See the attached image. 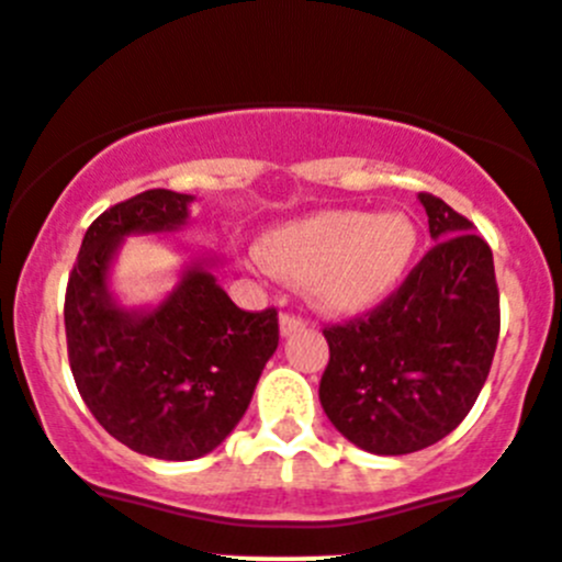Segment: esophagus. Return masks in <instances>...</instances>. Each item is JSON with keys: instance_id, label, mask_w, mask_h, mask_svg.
Returning <instances> with one entry per match:
<instances>
[{"instance_id": "esophagus-1", "label": "esophagus", "mask_w": 562, "mask_h": 562, "mask_svg": "<svg viewBox=\"0 0 562 562\" xmlns=\"http://www.w3.org/2000/svg\"><path fill=\"white\" fill-rule=\"evenodd\" d=\"M307 327V318H302V316H296V313H291V311H285L280 316V330H282V336H291V333H300V330H305Z\"/></svg>"}]
</instances>
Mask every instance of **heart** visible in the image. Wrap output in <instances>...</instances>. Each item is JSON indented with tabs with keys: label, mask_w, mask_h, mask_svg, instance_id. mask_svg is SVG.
Here are the masks:
<instances>
[{
	"label": "heart",
	"mask_w": 562,
	"mask_h": 562,
	"mask_svg": "<svg viewBox=\"0 0 562 562\" xmlns=\"http://www.w3.org/2000/svg\"><path fill=\"white\" fill-rule=\"evenodd\" d=\"M417 244V226L403 212L375 218L361 210H325L269 232L262 255L277 274L305 282L322 307L352 313L401 285Z\"/></svg>",
	"instance_id": "b5f03b06"
}]
</instances>
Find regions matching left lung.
<instances>
[{
  "label": "left lung",
  "instance_id": "obj_1",
  "mask_svg": "<svg viewBox=\"0 0 562 562\" xmlns=\"http://www.w3.org/2000/svg\"><path fill=\"white\" fill-rule=\"evenodd\" d=\"M437 244L381 305L327 325L318 401L352 445L423 451L468 417L502 330L493 251L464 215L419 193Z\"/></svg>",
  "mask_w": 562,
  "mask_h": 562
}]
</instances>
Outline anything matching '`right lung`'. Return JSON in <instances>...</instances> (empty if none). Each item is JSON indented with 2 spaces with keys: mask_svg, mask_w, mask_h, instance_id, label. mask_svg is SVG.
<instances>
[{
  "mask_svg": "<svg viewBox=\"0 0 562 562\" xmlns=\"http://www.w3.org/2000/svg\"><path fill=\"white\" fill-rule=\"evenodd\" d=\"M190 201L145 190L109 206L86 229L64 300L69 367L89 412L131 451L173 462L229 437L280 344L277 307L240 311L201 269L143 316L109 300L105 271L120 237L176 229Z\"/></svg>",
  "mask_w": 562,
  "mask_h": 562,
  "instance_id": "add662e5",
  "label": "right lung"
}]
</instances>
